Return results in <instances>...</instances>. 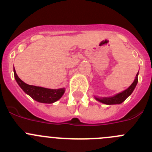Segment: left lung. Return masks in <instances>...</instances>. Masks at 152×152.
Listing matches in <instances>:
<instances>
[{
  "mask_svg": "<svg viewBox=\"0 0 152 152\" xmlns=\"http://www.w3.org/2000/svg\"><path fill=\"white\" fill-rule=\"evenodd\" d=\"M137 82H138V73L136 75V78L134 79V82L132 84L131 86L128 89L124 90L122 93H118V94L115 95L113 97L96 98V99L99 102H102V103L105 104H121L122 102H124L127 99V97H129L132 94V93L133 90L135 88L136 85H137Z\"/></svg>",
  "mask_w": 152,
  "mask_h": 152,
  "instance_id": "left-lung-1",
  "label": "left lung"
}]
</instances>
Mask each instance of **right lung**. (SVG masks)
Instances as JSON below:
<instances>
[{
  "label": "right lung",
  "instance_id": "right-lung-1",
  "mask_svg": "<svg viewBox=\"0 0 152 152\" xmlns=\"http://www.w3.org/2000/svg\"><path fill=\"white\" fill-rule=\"evenodd\" d=\"M14 73H15V80L18 82L20 87H21V89L26 94H28L32 99L38 102L45 104L53 103V102L59 100L65 93V89L64 88L58 89V90H51V89L27 85L18 77L15 69H14Z\"/></svg>",
  "mask_w": 152,
  "mask_h": 152
}]
</instances>
